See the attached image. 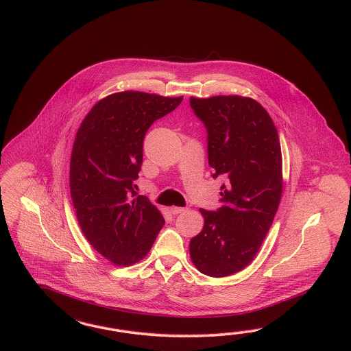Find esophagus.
Segmentation results:
<instances>
[{"instance_id":"34e87169","label":"esophagus","mask_w":351,"mask_h":351,"mask_svg":"<svg viewBox=\"0 0 351 351\" xmlns=\"http://www.w3.org/2000/svg\"><path fill=\"white\" fill-rule=\"evenodd\" d=\"M183 212H186V208H181V206H171L170 208V213L171 215H180V213H183Z\"/></svg>"}]
</instances>
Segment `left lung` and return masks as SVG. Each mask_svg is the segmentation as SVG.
Here are the masks:
<instances>
[{
	"label": "left lung",
	"mask_w": 351,
	"mask_h": 351,
	"mask_svg": "<svg viewBox=\"0 0 351 351\" xmlns=\"http://www.w3.org/2000/svg\"><path fill=\"white\" fill-rule=\"evenodd\" d=\"M208 133L213 178H225L222 206L200 209L202 232L190 241L200 272L213 278L243 270L256 257L272 225L283 191V160L270 114L252 98H190Z\"/></svg>",
	"instance_id": "obj_1"
}]
</instances>
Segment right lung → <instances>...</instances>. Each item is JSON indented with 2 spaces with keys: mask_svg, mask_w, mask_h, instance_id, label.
Masks as SVG:
<instances>
[{
  "mask_svg": "<svg viewBox=\"0 0 351 351\" xmlns=\"http://www.w3.org/2000/svg\"><path fill=\"white\" fill-rule=\"evenodd\" d=\"M182 99L120 91L101 99L80 125L69 165L72 203L91 247L116 266L145 258L165 223L147 196L136 195L134 181L148 128Z\"/></svg>",
  "mask_w": 351,
  "mask_h": 351,
  "instance_id": "right-lung-1",
  "label": "right lung"
}]
</instances>
